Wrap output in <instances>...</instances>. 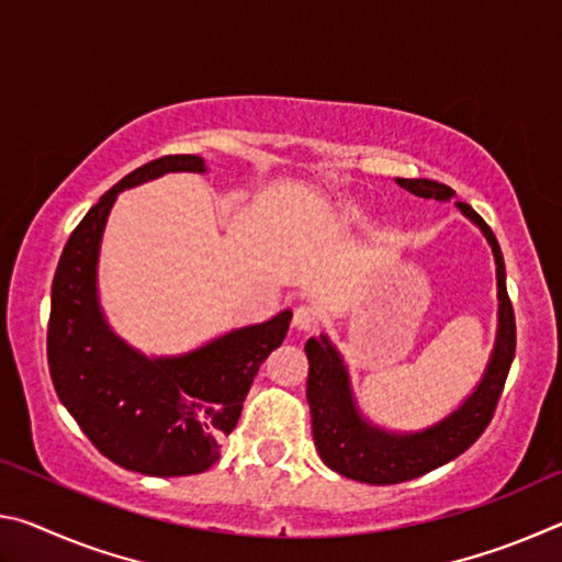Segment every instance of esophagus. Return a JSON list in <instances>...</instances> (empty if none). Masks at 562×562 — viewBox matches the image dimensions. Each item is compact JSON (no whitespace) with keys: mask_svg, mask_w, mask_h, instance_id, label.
Here are the masks:
<instances>
[{"mask_svg":"<svg viewBox=\"0 0 562 562\" xmlns=\"http://www.w3.org/2000/svg\"><path fill=\"white\" fill-rule=\"evenodd\" d=\"M312 322H315V312H312V307H307V304H300V307L294 310L292 327L300 329V331H310Z\"/></svg>","mask_w":562,"mask_h":562,"instance_id":"34e87169","label":"esophagus"}]
</instances>
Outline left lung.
Wrapping results in <instances>:
<instances>
[{"mask_svg": "<svg viewBox=\"0 0 562 562\" xmlns=\"http://www.w3.org/2000/svg\"><path fill=\"white\" fill-rule=\"evenodd\" d=\"M396 183L418 198H434L439 203L453 201V190L439 180L396 178ZM456 207L486 237L496 262L498 288L496 339L479 384L471 394H465L459 406L424 429H389L361 412L347 361L325 331L319 337H310L304 345L310 361L307 404L319 459L351 481L392 486L439 469L469 449L486 431L496 412L516 355V319L506 292V265L496 235L483 223V217L469 203H456Z\"/></svg>", "mask_w": 562, "mask_h": 562, "instance_id": "left-lung-1", "label": "left lung"}]
</instances>
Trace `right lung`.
<instances>
[{
    "label": "right lung",
    "instance_id": "1",
    "mask_svg": "<svg viewBox=\"0 0 562 562\" xmlns=\"http://www.w3.org/2000/svg\"><path fill=\"white\" fill-rule=\"evenodd\" d=\"M168 173H207L201 156H166L133 170L91 207L66 243L52 284L46 351L56 394L91 443L144 475L203 473L221 459L252 379L290 329L292 310L227 329L180 355H146L103 312L99 258L123 190Z\"/></svg>",
    "mask_w": 562,
    "mask_h": 562
}]
</instances>
